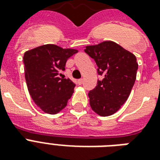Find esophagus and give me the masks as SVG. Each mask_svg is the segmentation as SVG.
<instances>
[{"mask_svg":"<svg viewBox=\"0 0 160 160\" xmlns=\"http://www.w3.org/2000/svg\"><path fill=\"white\" fill-rule=\"evenodd\" d=\"M83 81H84V80L83 79H80V80H78V85H82L83 84Z\"/></svg>","mask_w":160,"mask_h":160,"instance_id":"esophagus-1","label":"esophagus"}]
</instances>
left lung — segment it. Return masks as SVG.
Returning a JSON list of instances; mask_svg holds the SVG:
<instances>
[{
  "label": "left lung",
  "mask_w": 160,
  "mask_h": 160,
  "mask_svg": "<svg viewBox=\"0 0 160 160\" xmlns=\"http://www.w3.org/2000/svg\"><path fill=\"white\" fill-rule=\"evenodd\" d=\"M103 77L89 92L91 109L100 116H109L124 105L136 80L138 62L134 54L114 41L85 46Z\"/></svg>",
  "instance_id": "1"
}]
</instances>
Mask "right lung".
<instances>
[{
	"mask_svg": "<svg viewBox=\"0 0 160 160\" xmlns=\"http://www.w3.org/2000/svg\"><path fill=\"white\" fill-rule=\"evenodd\" d=\"M75 49H63L47 44L25 52V77L30 95L45 113L61 111L74 93L75 85L60 77L67 59L77 53Z\"/></svg>",
	"mask_w": 160,
	"mask_h": 160,
	"instance_id": "1",
	"label": "right lung"
}]
</instances>
